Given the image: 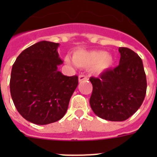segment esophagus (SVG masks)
<instances>
[{"instance_id":"34e87169","label":"esophagus","mask_w":157,"mask_h":157,"mask_svg":"<svg viewBox=\"0 0 157 157\" xmlns=\"http://www.w3.org/2000/svg\"><path fill=\"white\" fill-rule=\"evenodd\" d=\"M88 78H87L86 76L85 75H81L78 76V82H82V81H84V80H87Z\"/></svg>"}]
</instances>
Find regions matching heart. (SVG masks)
Listing matches in <instances>:
<instances>
[{"label":"heart","mask_w":157,"mask_h":157,"mask_svg":"<svg viewBox=\"0 0 157 157\" xmlns=\"http://www.w3.org/2000/svg\"><path fill=\"white\" fill-rule=\"evenodd\" d=\"M72 59L75 64L81 68L90 69L92 74L99 75L109 69L113 64V57L111 54L103 50L76 51L73 54ZM67 63H71L69 58L65 59Z\"/></svg>","instance_id":"obj_1"}]
</instances>
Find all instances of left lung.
Here are the masks:
<instances>
[{"label": "left lung", "mask_w": 157, "mask_h": 157, "mask_svg": "<svg viewBox=\"0 0 157 157\" xmlns=\"http://www.w3.org/2000/svg\"><path fill=\"white\" fill-rule=\"evenodd\" d=\"M120 64L100 78L91 77L90 105L94 112L109 121H124L141 107L146 94V75L142 60L134 51L119 48Z\"/></svg>", "instance_id": "8db88e82"}]
</instances>
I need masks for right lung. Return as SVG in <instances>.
<instances>
[{
  "label": "right lung",
  "mask_w": 157,
  "mask_h": 157,
  "mask_svg": "<svg viewBox=\"0 0 157 157\" xmlns=\"http://www.w3.org/2000/svg\"><path fill=\"white\" fill-rule=\"evenodd\" d=\"M59 43L42 41L23 50L12 66L10 92L13 103L25 120L37 125L59 120L78 84V76L58 71L63 63Z\"/></svg>",
  "instance_id": "obj_1"
}]
</instances>
